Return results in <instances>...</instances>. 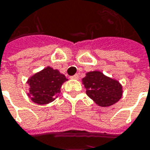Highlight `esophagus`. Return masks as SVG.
<instances>
[{
	"label": "esophagus",
	"mask_w": 150,
	"mask_h": 150,
	"mask_svg": "<svg viewBox=\"0 0 150 150\" xmlns=\"http://www.w3.org/2000/svg\"><path fill=\"white\" fill-rule=\"evenodd\" d=\"M71 78L74 79V80H78V79H79V75H78V74H75V75H73Z\"/></svg>",
	"instance_id": "obj_1"
}]
</instances>
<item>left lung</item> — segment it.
I'll use <instances>...</instances> for the list:
<instances>
[{
  "instance_id": "left-lung-1",
  "label": "left lung",
  "mask_w": 150,
  "mask_h": 150,
  "mask_svg": "<svg viewBox=\"0 0 150 150\" xmlns=\"http://www.w3.org/2000/svg\"><path fill=\"white\" fill-rule=\"evenodd\" d=\"M86 93L98 105L108 107L117 103L123 95V87L118 81L100 71H90L82 79Z\"/></svg>"
}]
</instances>
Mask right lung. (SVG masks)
I'll return each mask as SVG.
<instances>
[{
    "instance_id": "right-lung-1",
    "label": "right lung",
    "mask_w": 150,
    "mask_h": 150,
    "mask_svg": "<svg viewBox=\"0 0 150 150\" xmlns=\"http://www.w3.org/2000/svg\"><path fill=\"white\" fill-rule=\"evenodd\" d=\"M67 81L63 74L48 66L27 80L26 83L30 86L27 95L36 104L46 105L59 95L62 85Z\"/></svg>"
}]
</instances>
